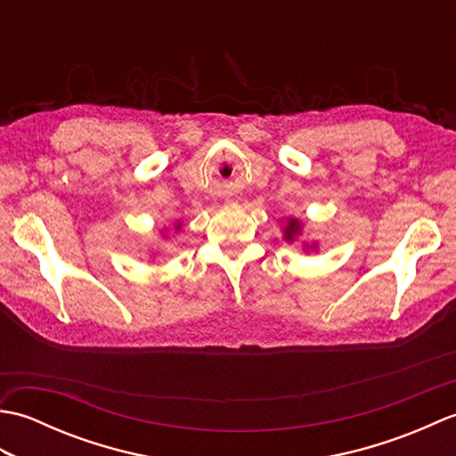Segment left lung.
Segmentation results:
<instances>
[{
	"instance_id": "1",
	"label": "left lung",
	"mask_w": 456,
	"mask_h": 456,
	"mask_svg": "<svg viewBox=\"0 0 456 456\" xmlns=\"http://www.w3.org/2000/svg\"><path fill=\"white\" fill-rule=\"evenodd\" d=\"M297 231H299L297 221H289V225H288V229H286V239H292V235L297 233Z\"/></svg>"
}]
</instances>
